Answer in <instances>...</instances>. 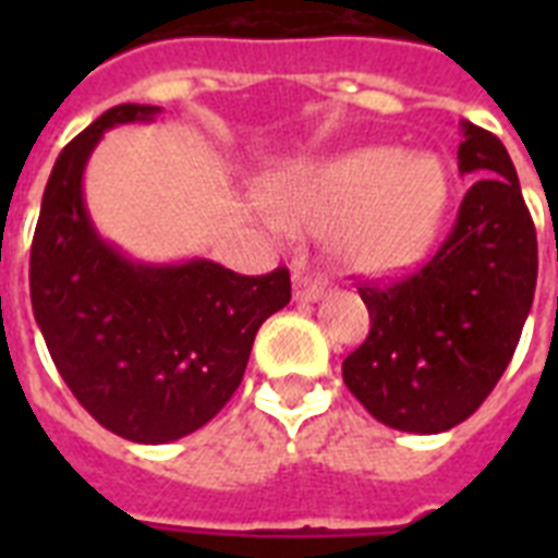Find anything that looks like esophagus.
I'll use <instances>...</instances> for the list:
<instances>
[{"mask_svg":"<svg viewBox=\"0 0 558 558\" xmlns=\"http://www.w3.org/2000/svg\"><path fill=\"white\" fill-rule=\"evenodd\" d=\"M292 295H295L298 304H315V301H322L327 295V280L295 275V280H292Z\"/></svg>","mask_w":558,"mask_h":558,"instance_id":"1","label":"esophagus"}]
</instances>
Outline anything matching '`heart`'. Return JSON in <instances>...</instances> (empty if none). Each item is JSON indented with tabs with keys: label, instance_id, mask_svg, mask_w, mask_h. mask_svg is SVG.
Wrapping results in <instances>:
<instances>
[{
	"label": "heart",
	"instance_id": "b5f03b06",
	"mask_svg": "<svg viewBox=\"0 0 558 558\" xmlns=\"http://www.w3.org/2000/svg\"><path fill=\"white\" fill-rule=\"evenodd\" d=\"M449 199V173L437 156L379 144L292 173L275 191V210L263 208L260 219L278 236L289 226L327 231L341 266L390 275L423 260Z\"/></svg>",
	"mask_w": 558,
	"mask_h": 558
}]
</instances>
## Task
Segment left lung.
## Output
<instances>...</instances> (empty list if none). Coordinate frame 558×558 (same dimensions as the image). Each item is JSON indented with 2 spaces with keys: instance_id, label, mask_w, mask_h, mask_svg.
Here are the masks:
<instances>
[{
  "instance_id": "8db88e82",
  "label": "left lung",
  "mask_w": 558,
  "mask_h": 558,
  "mask_svg": "<svg viewBox=\"0 0 558 558\" xmlns=\"http://www.w3.org/2000/svg\"><path fill=\"white\" fill-rule=\"evenodd\" d=\"M458 170L477 182L440 252L405 280L359 289L371 336L341 373L350 393L397 432L440 434L475 414L533 306L536 228L510 153L460 121Z\"/></svg>"
}]
</instances>
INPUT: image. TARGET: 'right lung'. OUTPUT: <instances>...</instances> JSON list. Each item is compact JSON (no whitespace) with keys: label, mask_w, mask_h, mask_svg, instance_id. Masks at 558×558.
<instances>
[{"label":"right lung","mask_w":558,"mask_h":558,"mask_svg":"<svg viewBox=\"0 0 558 558\" xmlns=\"http://www.w3.org/2000/svg\"><path fill=\"white\" fill-rule=\"evenodd\" d=\"M161 107L121 104L65 144L31 245V306L57 371L118 437L161 446L219 414L260 324L289 304V271L245 278L205 257L144 263L100 236L83 173L104 133Z\"/></svg>","instance_id":"1"}]
</instances>
